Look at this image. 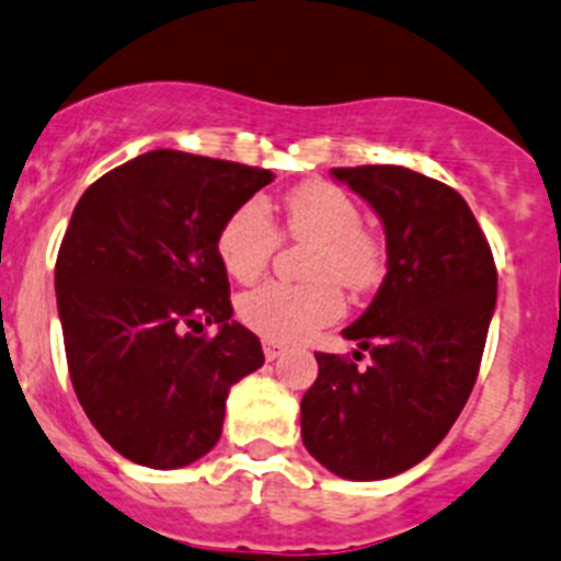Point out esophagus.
Instances as JSON below:
<instances>
[{
    "label": "esophagus",
    "instance_id": "obj_1",
    "mask_svg": "<svg viewBox=\"0 0 561 561\" xmlns=\"http://www.w3.org/2000/svg\"><path fill=\"white\" fill-rule=\"evenodd\" d=\"M263 353L268 362H274V358L282 356V345L279 342H271V340H263Z\"/></svg>",
    "mask_w": 561,
    "mask_h": 561
}]
</instances>
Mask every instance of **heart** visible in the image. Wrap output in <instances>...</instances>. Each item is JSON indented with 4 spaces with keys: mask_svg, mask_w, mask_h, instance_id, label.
Listing matches in <instances>:
<instances>
[{
    "mask_svg": "<svg viewBox=\"0 0 561 561\" xmlns=\"http://www.w3.org/2000/svg\"><path fill=\"white\" fill-rule=\"evenodd\" d=\"M364 216L345 188L329 181H307L285 197L282 232L290 241L312 243L307 285L265 282L243 293L238 318L271 342H296L345 312L347 290H369L383 276L386 249L375 232L362 227ZM279 230L260 199L238 205L216 236V252L227 274L254 282L279 249Z\"/></svg>",
    "mask_w": 561,
    "mask_h": 561,
    "instance_id": "heart-1",
    "label": "heart"
}]
</instances>
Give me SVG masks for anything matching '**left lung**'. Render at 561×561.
Listing matches in <instances>:
<instances>
[{
  "mask_svg": "<svg viewBox=\"0 0 561 561\" xmlns=\"http://www.w3.org/2000/svg\"><path fill=\"white\" fill-rule=\"evenodd\" d=\"M386 230V279L342 334L370 353H314L301 438L345 480H386L425 460L463 411L496 307V263L455 188L405 167H340Z\"/></svg>",
  "mask_w": 561,
  "mask_h": 561,
  "instance_id": "8db88e82",
  "label": "left lung"
}]
</instances>
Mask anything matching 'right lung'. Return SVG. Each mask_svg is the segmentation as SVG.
<instances>
[{"mask_svg":"<svg viewBox=\"0 0 561 561\" xmlns=\"http://www.w3.org/2000/svg\"><path fill=\"white\" fill-rule=\"evenodd\" d=\"M268 170L150 150L98 178L73 208L54 265L73 391L123 458L181 469L216 447L230 386L263 367L232 318L216 252L227 216ZM216 322L220 334L199 335Z\"/></svg>","mask_w":561,"mask_h":561,"instance_id":"right-lung-1","label":"right lung"}]
</instances>
